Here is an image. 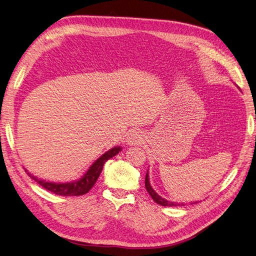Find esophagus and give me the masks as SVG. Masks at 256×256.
<instances>
[{
	"mask_svg": "<svg viewBox=\"0 0 256 256\" xmlns=\"http://www.w3.org/2000/svg\"><path fill=\"white\" fill-rule=\"evenodd\" d=\"M142 142H144L142 135L140 134L138 130H134L130 132L128 136V139H126V142H128L130 146H137V144H142Z\"/></svg>",
	"mask_w": 256,
	"mask_h": 256,
	"instance_id": "esophagus-1",
	"label": "esophagus"
}]
</instances>
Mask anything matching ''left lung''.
<instances>
[{
  "instance_id": "obj_1",
  "label": "left lung",
  "mask_w": 256,
  "mask_h": 256,
  "mask_svg": "<svg viewBox=\"0 0 256 256\" xmlns=\"http://www.w3.org/2000/svg\"><path fill=\"white\" fill-rule=\"evenodd\" d=\"M144 186H146V192L150 194V196H152V199L154 200V202H156L160 205H162V206H180V205H183L184 203L180 204V203H176V202H170L166 199H162V196H160L158 194H156L153 188L151 187L150 185V182H149V174H148V171H146V180H144Z\"/></svg>"
}]
</instances>
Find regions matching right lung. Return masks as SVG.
Masks as SVG:
<instances>
[{
	"label": "right lung",
	"instance_id": "obj_1",
	"mask_svg": "<svg viewBox=\"0 0 256 256\" xmlns=\"http://www.w3.org/2000/svg\"><path fill=\"white\" fill-rule=\"evenodd\" d=\"M120 151H121L120 146H114L112 150L107 151L101 156L100 158H98L92 164V166L88 169V171L85 173L83 178L72 183H50L32 176L30 173H28V174L40 186H42L44 189H46V190L51 192L57 196H82V194H87L90 189L94 187L98 178L100 176V173L103 169V166L106 162V160H108L110 158H112V156L117 155Z\"/></svg>",
	"mask_w": 256,
	"mask_h": 256
}]
</instances>
